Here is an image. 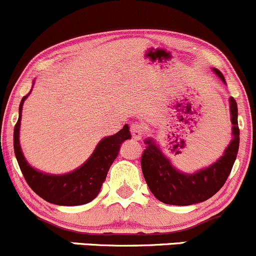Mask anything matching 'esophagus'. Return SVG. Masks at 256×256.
Here are the masks:
<instances>
[{
  "label": "esophagus",
  "instance_id": "esophagus-1",
  "mask_svg": "<svg viewBox=\"0 0 256 256\" xmlns=\"http://www.w3.org/2000/svg\"><path fill=\"white\" fill-rule=\"evenodd\" d=\"M130 133L132 136H133L136 140H140L142 136H143V127H142L140 124H138V123H133V124L130 126Z\"/></svg>",
  "mask_w": 256,
  "mask_h": 256
}]
</instances>
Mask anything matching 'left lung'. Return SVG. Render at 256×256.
Masks as SVG:
<instances>
[{
  "mask_svg": "<svg viewBox=\"0 0 256 256\" xmlns=\"http://www.w3.org/2000/svg\"><path fill=\"white\" fill-rule=\"evenodd\" d=\"M213 72L226 84L223 74L212 68ZM232 122V140L217 162L194 172H184L172 165L152 138L144 140L146 149L142 155V170L149 190L159 201L175 206H190L210 198L217 194L230 174L239 149L238 106L229 98Z\"/></svg>",
  "mask_w": 256,
  "mask_h": 256,
  "instance_id": "obj_1",
  "label": "left lung"
}]
</instances>
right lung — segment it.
Returning a JSON list of instances; mask_svg holds the SVG:
<instances>
[{
    "mask_svg": "<svg viewBox=\"0 0 256 256\" xmlns=\"http://www.w3.org/2000/svg\"><path fill=\"white\" fill-rule=\"evenodd\" d=\"M30 94L20 101V117L13 133V146L20 171L30 188L46 202L58 206H80L88 204L100 194L110 165L118 156L122 143L130 139L132 136L128 124H126L118 133L101 139L91 156L75 170L62 175L43 172L28 164L20 143L23 104L30 94Z\"/></svg>",
    "mask_w": 256,
    "mask_h": 256,
    "instance_id": "right-lung-1",
    "label": "right lung"
}]
</instances>
